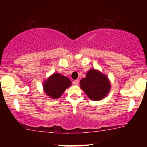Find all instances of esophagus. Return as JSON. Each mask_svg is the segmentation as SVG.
<instances>
[{"label": "esophagus", "instance_id": "obj_1", "mask_svg": "<svg viewBox=\"0 0 147 147\" xmlns=\"http://www.w3.org/2000/svg\"><path fill=\"white\" fill-rule=\"evenodd\" d=\"M79 83V79H76V80H75V81H74V82H73V84H75V85H78Z\"/></svg>", "mask_w": 147, "mask_h": 147}]
</instances>
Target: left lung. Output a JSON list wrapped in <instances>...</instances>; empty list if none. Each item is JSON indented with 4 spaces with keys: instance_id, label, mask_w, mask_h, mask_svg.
<instances>
[{
    "instance_id": "1",
    "label": "left lung",
    "mask_w": 147,
    "mask_h": 147,
    "mask_svg": "<svg viewBox=\"0 0 147 147\" xmlns=\"http://www.w3.org/2000/svg\"><path fill=\"white\" fill-rule=\"evenodd\" d=\"M80 87L88 98L97 101L104 99L108 95L111 84L107 76L92 68L88 71L85 78L80 81Z\"/></svg>"
}]
</instances>
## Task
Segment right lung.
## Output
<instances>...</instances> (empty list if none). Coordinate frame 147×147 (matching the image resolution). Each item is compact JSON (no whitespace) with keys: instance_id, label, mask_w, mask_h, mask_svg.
Wrapping results in <instances>:
<instances>
[{"instance_id":"right-lung-1","label":"right lung","mask_w":147,"mask_h":147,"mask_svg":"<svg viewBox=\"0 0 147 147\" xmlns=\"http://www.w3.org/2000/svg\"><path fill=\"white\" fill-rule=\"evenodd\" d=\"M70 85L71 81L68 77L59 73H54L43 82V90L50 98L57 99Z\"/></svg>"}]
</instances>
